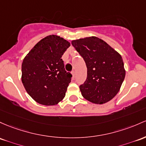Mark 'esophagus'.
I'll return each mask as SVG.
<instances>
[{
    "label": "esophagus",
    "instance_id": "1",
    "mask_svg": "<svg viewBox=\"0 0 146 146\" xmlns=\"http://www.w3.org/2000/svg\"><path fill=\"white\" fill-rule=\"evenodd\" d=\"M71 73H72V75H73V79H74L75 78V71L74 70H73V71L71 72Z\"/></svg>",
    "mask_w": 146,
    "mask_h": 146
}]
</instances>
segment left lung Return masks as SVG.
Returning a JSON list of instances; mask_svg holds the SVG:
<instances>
[{
	"label": "left lung",
	"mask_w": 146,
	"mask_h": 146,
	"mask_svg": "<svg viewBox=\"0 0 146 146\" xmlns=\"http://www.w3.org/2000/svg\"><path fill=\"white\" fill-rule=\"evenodd\" d=\"M71 44L87 68L86 80L80 86L82 96L100 105L111 100L119 91L125 76L122 57L96 36L73 40Z\"/></svg>",
	"instance_id": "obj_1"
}]
</instances>
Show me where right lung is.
<instances>
[{
  "mask_svg": "<svg viewBox=\"0 0 146 146\" xmlns=\"http://www.w3.org/2000/svg\"><path fill=\"white\" fill-rule=\"evenodd\" d=\"M70 46L57 35L39 41L22 63V82L29 95L38 103L55 105L63 100L72 75L66 71L62 56Z\"/></svg>",
  "mask_w": 146,
  "mask_h": 146,
  "instance_id": "obj_1",
  "label": "right lung"
}]
</instances>
